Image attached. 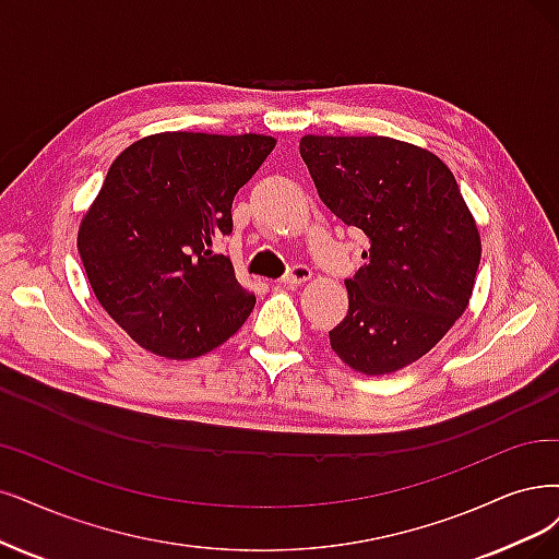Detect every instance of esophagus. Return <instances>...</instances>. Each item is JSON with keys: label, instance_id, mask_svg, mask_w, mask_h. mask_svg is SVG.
Masks as SVG:
<instances>
[{"label": "esophagus", "instance_id": "obj_1", "mask_svg": "<svg viewBox=\"0 0 559 559\" xmlns=\"http://www.w3.org/2000/svg\"><path fill=\"white\" fill-rule=\"evenodd\" d=\"M311 276H313L311 266H306V264H293L290 272H287V274L281 278V283H283V285H301V283H306Z\"/></svg>", "mask_w": 559, "mask_h": 559}]
</instances>
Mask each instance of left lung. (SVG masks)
I'll return each mask as SVG.
<instances>
[{
	"label": "left lung",
	"mask_w": 559,
	"mask_h": 559,
	"mask_svg": "<svg viewBox=\"0 0 559 559\" xmlns=\"http://www.w3.org/2000/svg\"><path fill=\"white\" fill-rule=\"evenodd\" d=\"M299 152L329 212L368 237L329 343L359 373H394L465 313L481 260L477 223L451 170L415 144L304 135Z\"/></svg>",
	"instance_id": "left-lung-1"
}]
</instances>
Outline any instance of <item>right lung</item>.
<instances>
[{
  "instance_id": "add662e5",
  "label": "right lung",
  "mask_w": 559,
  "mask_h": 559,
  "mask_svg": "<svg viewBox=\"0 0 559 559\" xmlns=\"http://www.w3.org/2000/svg\"><path fill=\"white\" fill-rule=\"evenodd\" d=\"M274 144L175 131L133 142L110 165L78 253L100 306L144 349L193 359L251 316L255 295L212 241L233 233V200Z\"/></svg>"
}]
</instances>
